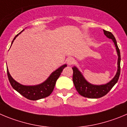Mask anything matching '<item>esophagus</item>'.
Here are the masks:
<instances>
[{
    "label": "esophagus",
    "mask_w": 127,
    "mask_h": 127,
    "mask_svg": "<svg viewBox=\"0 0 127 127\" xmlns=\"http://www.w3.org/2000/svg\"><path fill=\"white\" fill-rule=\"evenodd\" d=\"M66 63L68 65H72L74 63V60L73 58H67V60H66Z\"/></svg>",
    "instance_id": "34e87169"
}]
</instances>
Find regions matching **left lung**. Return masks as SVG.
Listing matches in <instances>:
<instances>
[{"instance_id":"obj_1","label":"left lung","mask_w":127,"mask_h":127,"mask_svg":"<svg viewBox=\"0 0 127 127\" xmlns=\"http://www.w3.org/2000/svg\"><path fill=\"white\" fill-rule=\"evenodd\" d=\"M104 34L109 39L113 40L115 45L116 49H117V54H118V70L115 76L113 78L112 81L108 83L107 84L104 85H93L89 83L85 80L84 77L80 73V71L77 69L76 67H73L72 69L73 71V81L74 85L76 89L77 92L80 95L84 97L89 98H101L103 96L106 95L113 87L117 83L120 74V52L117 45V41L115 38L114 35L112 32L103 30Z\"/></svg>"}]
</instances>
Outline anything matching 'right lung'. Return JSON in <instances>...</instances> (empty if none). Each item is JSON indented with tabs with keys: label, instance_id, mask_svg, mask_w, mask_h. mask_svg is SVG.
<instances>
[{
	"label": "right lung",
	"instance_id": "obj_1",
	"mask_svg": "<svg viewBox=\"0 0 127 127\" xmlns=\"http://www.w3.org/2000/svg\"><path fill=\"white\" fill-rule=\"evenodd\" d=\"M22 32V31L15 35L12 42V44L16 38V37L19 34H21ZM66 66H67L66 64L63 65L58 69H56L55 71L53 72L44 82L42 83L41 85H36V86H24V85H21L12 78L11 76L9 74L8 69H7V73L9 82L14 90H15L21 95L24 96L27 99H29L30 100H37V99L46 98L51 94L54 88L57 80L60 77L61 72L63 71V69Z\"/></svg>",
	"mask_w": 127,
	"mask_h": 127
}]
</instances>
